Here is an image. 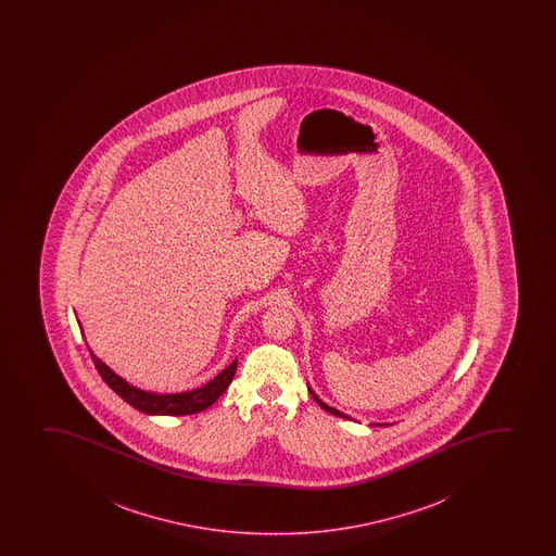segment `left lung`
<instances>
[{
    "mask_svg": "<svg viewBox=\"0 0 556 556\" xmlns=\"http://www.w3.org/2000/svg\"><path fill=\"white\" fill-rule=\"evenodd\" d=\"M307 390H309V395L313 396V401H315V403L319 404L320 408L326 409V412H328V414L338 415V417H343V419H351V417H349V415L341 414V412H339V409L332 408V406H328V404L323 403V401H320L319 396H317V395H315V393H313L312 388H307Z\"/></svg>",
    "mask_w": 556,
    "mask_h": 556,
    "instance_id": "obj_1",
    "label": "left lung"
}]
</instances>
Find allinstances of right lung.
<instances>
[{"mask_svg":"<svg viewBox=\"0 0 556 556\" xmlns=\"http://www.w3.org/2000/svg\"><path fill=\"white\" fill-rule=\"evenodd\" d=\"M90 356H92V362L97 365L103 382L108 383L109 388L115 391L116 395L122 396L126 403L148 415H191L210 408L211 404L215 403L218 396L228 390L237 369L236 357L226 369L220 370L217 377L199 388V390L161 395V393H152V391L139 390L135 386H129L124 378L109 369L108 365L103 364L100 357H97V354H92V351H90Z\"/></svg>","mask_w":556,"mask_h":556,"instance_id":"add662e5","label":"right lung"}]
</instances>
